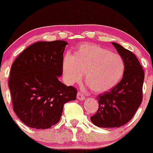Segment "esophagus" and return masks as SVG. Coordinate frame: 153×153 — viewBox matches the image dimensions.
<instances>
[{
	"mask_svg": "<svg viewBox=\"0 0 153 153\" xmlns=\"http://www.w3.org/2000/svg\"><path fill=\"white\" fill-rule=\"evenodd\" d=\"M76 98H77L78 100L79 101H83L85 100V96H84L83 94L80 92H78L77 93V96H76Z\"/></svg>",
	"mask_w": 153,
	"mask_h": 153,
	"instance_id": "obj_1",
	"label": "esophagus"
}]
</instances>
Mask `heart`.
Here are the masks:
<instances>
[{
	"mask_svg": "<svg viewBox=\"0 0 153 153\" xmlns=\"http://www.w3.org/2000/svg\"><path fill=\"white\" fill-rule=\"evenodd\" d=\"M63 73L70 84L79 82L85 74V81L94 92H104L122 79L125 64L122 57L105 48L82 44L74 56L67 55L62 64Z\"/></svg>",
	"mask_w": 153,
	"mask_h": 153,
	"instance_id": "b5f03b06",
	"label": "heart"
}]
</instances>
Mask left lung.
I'll use <instances>...</instances> for the list:
<instances>
[{
  "instance_id": "1",
  "label": "left lung",
  "mask_w": 153,
  "mask_h": 153,
  "mask_svg": "<svg viewBox=\"0 0 153 153\" xmlns=\"http://www.w3.org/2000/svg\"><path fill=\"white\" fill-rule=\"evenodd\" d=\"M124 59L125 71L114 87L99 94V109L90 117L92 124L102 128L120 127L135 114L143 99L144 71L134 54L123 46L112 42Z\"/></svg>"
}]
</instances>
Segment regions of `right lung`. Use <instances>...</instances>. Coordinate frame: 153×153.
<instances>
[{
  "instance_id": "obj_1",
  "label": "right lung",
  "mask_w": 153,
  "mask_h": 153,
  "mask_svg": "<svg viewBox=\"0 0 153 153\" xmlns=\"http://www.w3.org/2000/svg\"><path fill=\"white\" fill-rule=\"evenodd\" d=\"M67 45L61 40L37 42L11 66L8 85L13 111L28 127L50 128L61 119L64 105L76 99V89L58 79Z\"/></svg>"
}]
</instances>
